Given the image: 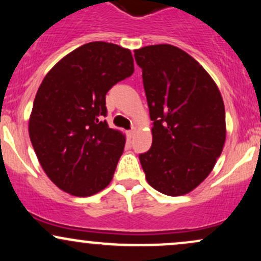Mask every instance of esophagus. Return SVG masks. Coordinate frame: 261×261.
<instances>
[{
  "mask_svg": "<svg viewBox=\"0 0 261 261\" xmlns=\"http://www.w3.org/2000/svg\"><path fill=\"white\" fill-rule=\"evenodd\" d=\"M134 135H135V127H133V128H131V130L127 131V136L130 137V139L134 136Z\"/></svg>",
  "mask_w": 261,
  "mask_h": 261,
  "instance_id": "esophagus-1",
  "label": "esophagus"
}]
</instances>
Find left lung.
Here are the masks:
<instances>
[{
	"label": "left lung",
	"mask_w": 261,
	"mask_h": 261,
	"mask_svg": "<svg viewBox=\"0 0 261 261\" xmlns=\"http://www.w3.org/2000/svg\"><path fill=\"white\" fill-rule=\"evenodd\" d=\"M153 121L152 146L140 154L148 184L185 195L207 178L226 141V112L216 83L195 59L169 44L135 50Z\"/></svg>",
	"instance_id": "8db88e82"
}]
</instances>
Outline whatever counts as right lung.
I'll use <instances>...</instances> for the list:
<instances>
[{"label": "right lung", "instance_id": "add662e5", "mask_svg": "<svg viewBox=\"0 0 261 261\" xmlns=\"http://www.w3.org/2000/svg\"><path fill=\"white\" fill-rule=\"evenodd\" d=\"M133 73L130 50L92 41L66 55L44 77L29 137L44 172L61 190L91 196L112 181L125 136L103 120L106 95Z\"/></svg>", "mask_w": 261, "mask_h": 261}]
</instances>
